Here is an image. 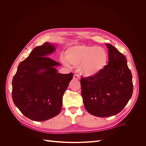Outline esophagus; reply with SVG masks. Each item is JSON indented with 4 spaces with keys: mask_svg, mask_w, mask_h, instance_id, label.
Wrapping results in <instances>:
<instances>
[{
    "mask_svg": "<svg viewBox=\"0 0 146 146\" xmlns=\"http://www.w3.org/2000/svg\"><path fill=\"white\" fill-rule=\"evenodd\" d=\"M74 78L77 79V80H79V79H80V76L77 74H75L74 75Z\"/></svg>",
    "mask_w": 146,
    "mask_h": 146,
    "instance_id": "obj_1",
    "label": "esophagus"
}]
</instances>
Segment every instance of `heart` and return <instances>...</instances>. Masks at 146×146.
<instances>
[{
    "instance_id": "obj_1",
    "label": "heart",
    "mask_w": 146,
    "mask_h": 146,
    "mask_svg": "<svg viewBox=\"0 0 146 146\" xmlns=\"http://www.w3.org/2000/svg\"><path fill=\"white\" fill-rule=\"evenodd\" d=\"M108 56L105 48L95 46L78 45L69 48L66 59L62 62L68 66H79V70L83 76L92 77L103 70L108 62Z\"/></svg>"
}]
</instances>
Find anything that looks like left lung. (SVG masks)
<instances>
[{
    "label": "left lung",
    "mask_w": 146,
    "mask_h": 146,
    "mask_svg": "<svg viewBox=\"0 0 146 146\" xmlns=\"http://www.w3.org/2000/svg\"><path fill=\"white\" fill-rule=\"evenodd\" d=\"M108 64L92 77H82V95L86 111L98 117L116 115L133 93L132 75L124 55L110 44Z\"/></svg>",
    "instance_id": "obj_1"
}]
</instances>
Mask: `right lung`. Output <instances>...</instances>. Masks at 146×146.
Returning a JSON list of instances; mask_svg holds the SVG:
<instances>
[{"label": "right lung", "mask_w": 146, "mask_h": 146, "mask_svg": "<svg viewBox=\"0 0 146 146\" xmlns=\"http://www.w3.org/2000/svg\"><path fill=\"white\" fill-rule=\"evenodd\" d=\"M55 47L49 42L33 48L20 63L12 81V98L25 116L44 121L56 116L62 108V99L73 74H58L60 64L48 57Z\"/></svg>", "instance_id": "obj_1"}]
</instances>
